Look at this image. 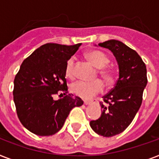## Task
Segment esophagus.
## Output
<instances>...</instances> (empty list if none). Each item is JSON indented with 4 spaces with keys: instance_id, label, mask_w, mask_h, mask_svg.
<instances>
[{
    "instance_id": "esophagus-1",
    "label": "esophagus",
    "mask_w": 159,
    "mask_h": 159,
    "mask_svg": "<svg viewBox=\"0 0 159 159\" xmlns=\"http://www.w3.org/2000/svg\"><path fill=\"white\" fill-rule=\"evenodd\" d=\"M92 103V102H87V101H85L84 102V105H86V106H87V105H90Z\"/></svg>"
}]
</instances>
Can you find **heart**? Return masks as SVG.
Wrapping results in <instances>:
<instances>
[{
  "label": "heart",
  "mask_w": 159,
  "mask_h": 159,
  "mask_svg": "<svg viewBox=\"0 0 159 159\" xmlns=\"http://www.w3.org/2000/svg\"><path fill=\"white\" fill-rule=\"evenodd\" d=\"M87 58L100 69V74L106 82H110L113 78V75L111 71L106 69L105 67L108 64L110 60L107 55L102 51L92 50L87 53ZM74 57H71L67 60L66 64V74L68 77H72L74 74ZM72 92L76 96L82 99H90L104 89V84L100 79H97L92 82L77 81L73 82L71 86Z\"/></svg>",
  "instance_id": "1"
}]
</instances>
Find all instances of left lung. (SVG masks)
Here are the masks:
<instances>
[{
  "instance_id": "8db88e82",
  "label": "left lung",
  "mask_w": 159,
  "mask_h": 159,
  "mask_svg": "<svg viewBox=\"0 0 159 159\" xmlns=\"http://www.w3.org/2000/svg\"><path fill=\"white\" fill-rule=\"evenodd\" d=\"M113 53L119 65V78L115 87L100 102L102 116L90 122L97 134L111 137L123 132L134 118L143 100L147 85L145 63L136 51L116 39L98 43Z\"/></svg>"
}]
</instances>
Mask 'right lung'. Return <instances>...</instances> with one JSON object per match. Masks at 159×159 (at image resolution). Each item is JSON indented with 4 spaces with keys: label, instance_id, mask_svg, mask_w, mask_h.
<instances>
[{
    "label": "right lung",
    "instance_id": "right-lung-1",
    "mask_svg": "<svg viewBox=\"0 0 159 159\" xmlns=\"http://www.w3.org/2000/svg\"><path fill=\"white\" fill-rule=\"evenodd\" d=\"M81 46L48 43L24 60L14 80V102L21 124L39 136H49L62 129L70 111L83 104L68 93L66 64ZM65 97L54 100L55 94ZM61 97V95H60Z\"/></svg>",
    "mask_w": 159,
    "mask_h": 159
}]
</instances>
